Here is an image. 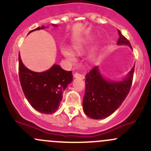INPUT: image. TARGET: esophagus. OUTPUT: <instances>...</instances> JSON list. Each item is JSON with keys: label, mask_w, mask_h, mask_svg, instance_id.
Here are the masks:
<instances>
[{"label": "esophagus", "mask_w": 151, "mask_h": 151, "mask_svg": "<svg viewBox=\"0 0 151 151\" xmlns=\"http://www.w3.org/2000/svg\"><path fill=\"white\" fill-rule=\"evenodd\" d=\"M74 77H75V78H78V79H80V80H83L84 79V76L83 75V74H79V73H75L74 75Z\"/></svg>", "instance_id": "1"}]
</instances>
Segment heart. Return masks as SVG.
<instances>
[{"label": "heart", "mask_w": 151, "mask_h": 151, "mask_svg": "<svg viewBox=\"0 0 151 151\" xmlns=\"http://www.w3.org/2000/svg\"><path fill=\"white\" fill-rule=\"evenodd\" d=\"M85 47L83 46V45H76L74 46H73V51L74 53L77 55H80L83 53V52L84 51ZM62 53L63 54V55L65 57H66L67 58L71 60H74V55H73V53L70 51L67 48H63L62 50Z\"/></svg>", "instance_id": "heart-1"}]
</instances>
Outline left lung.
<instances>
[{"label":"left lung","mask_w":151,"mask_h":151,"mask_svg":"<svg viewBox=\"0 0 151 151\" xmlns=\"http://www.w3.org/2000/svg\"><path fill=\"white\" fill-rule=\"evenodd\" d=\"M118 45H128L130 42L118 30ZM134 66L127 77L120 82L104 79L95 66L85 75V92L83 98V110L93 119H102L112 115L129 94L133 81Z\"/></svg>","instance_id":"obj_1"}]
</instances>
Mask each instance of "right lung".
I'll use <instances>...</instances> for the list:
<instances>
[{
  "label": "right lung",
  "instance_id": "right-lung-1",
  "mask_svg": "<svg viewBox=\"0 0 151 151\" xmlns=\"http://www.w3.org/2000/svg\"><path fill=\"white\" fill-rule=\"evenodd\" d=\"M56 27L57 25L52 24ZM45 26L30 30L45 29ZM19 77L22 91L30 104L39 112L54 113L63 98V93L72 81L71 71H65L59 65H53L44 72H35L22 63L19 54Z\"/></svg>",
  "mask_w": 151,
  "mask_h": 151
}]
</instances>
